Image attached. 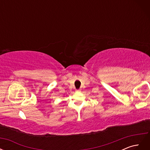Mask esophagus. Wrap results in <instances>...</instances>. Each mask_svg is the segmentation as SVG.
I'll return each instance as SVG.
<instances>
[{"label": "esophagus", "mask_w": 150, "mask_h": 150, "mask_svg": "<svg viewBox=\"0 0 150 150\" xmlns=\"http://www.w3.org/2000/svg\"><path fill=\"white\" fill-rule=\"evenodd\" d=\"M80 91H81V90H80V89H76V92H77V93L80 92Z\"/></svg>", "instance_id": "34e87169"}]
</instances>
